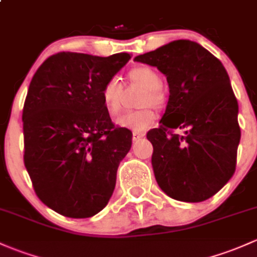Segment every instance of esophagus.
Wrapping results in <instances>:
<instances>
[{
  "mask_svg": "<svg viewBox=\"0 0 257 257\" xmlns=\"http://www.w3.org/2000/svg\"><path fill=\"white\" fill-rule=\"evenodd\" d=\"M145 136H146L145 132H137V131L132 132V140H134V141H140L141 139H143Z\"/></svg>",
  "mask_w": 257,
  "mask_h": 257,
  "instance_id": "obj_1",
  "label": "esophagus"
}]
</instances>
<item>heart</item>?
I'll return each mask as SVG.
<instances>
[{
	"instance_id": "1",
	"label": "heart",
	"mask_w": 257,
	"mask_h": 257,
	"mask_svg": "<svg viewBox=\"0 0 257 257\" xmlns=\"http://www.w3.org/2000/svg\"><path fill=\"white\" fill-rule=\"evenodd\" d=\"M128 79L131 83L139 84L141 87L146 88L145 94L142 96L141 104L147 105L142 109L135 110V111L125 112L116 120V123L120 127L134 130V131H145L148 126L156 118V112L153 107H162L165 104L167 96L163 92L161 84L162 79L159 74L153 70V68L147 67V66H140V67L132 68L128 72ZM122 94L123 90L121 84L116 79H109L101 89V100H103L104 106L106 111L111 116H115L121 111L122 106Z\"/></svg>"
}]
</instances>
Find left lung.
<instances>
[{
  "label": "left lung",
  "mask_w": 257,
  "mask_h": 257,
  "mask_svg": "<svg viewBox=\"0 0 257 257\" xmlns=\"http://www.w3.org/2000/svg\"><path fill=\"white\" fill-rule=\"evenodd\" d=\"M135 61L157 67L169 84L162 125L147 134L157 183L174 200L202 202L235 172L238 101L227 71L216 56L190 40L172 41ZM175 128L184 134H174Z\"/></svg>",
  "instance_id": "1"
}]
</instances>
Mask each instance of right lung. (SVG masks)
<instances>
[{"label": "right lung", "instance_id": "obj_1", "mask_svg": "<svg viewBox=\"0 0 257 257\" xmlns=\"http://www.w3.org/2000/svg\"><path fill=\"white\" fill-rule=\"evenodd\" d=\"M130 59L126 52H59L30 82L22 115L24 165L41 202L62 216H94L114 192L132 134L111 122L101 89Z\"/></svg>", "mask_w": 257, "mask_h": 257}]
</instances>
